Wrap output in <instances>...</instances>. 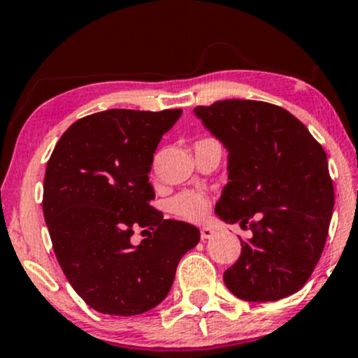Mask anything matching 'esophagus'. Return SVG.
Masks as SVG:
<instances>
[{
	"instance_id": "1",
	"label": "esophagus",
	"mask_w": 358,
	"mask_h": 358,
	"mask_svg": "<svg viewBox=\"0 0 358 358\" xmlns=\"http://www.w3.org/2000/svg\"><path fill=\"white\" fill-rule=\"evenodd\" d=\"M212 236H213V231H212L210 227H202V229H200V237H202V241L210 239Z\"/></svg>"
}]
</instances>
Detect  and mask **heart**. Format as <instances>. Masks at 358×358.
I'll return each instance as SVG.
<instances>
[{"label": "heart", "mask_w": 358, "mask_h": 358, "mask_svg": "<svg viewBox=\"0 0 358 358\" xmlns=\"http://www.w3.org/2000/svg\"><path fill=\"white\" fill-rule=\"evenodd\" d=\"M210 200L202 192H182L170 200V210L185 220L200 222L207 217Z\"/></svg>", "instance_id": "b5f03b06"}]
</instances>
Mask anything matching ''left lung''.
Here are the masks:
<instances>
[{
	"label": "left lung",
	"instance_id": "obj_1",
	"mask_svg": "<svg viewBox=\"0 0 358 358\" xmlns=\"http://www.w3.org/2000/svg\"><path fill=\"white\" fill-rule=\"evenodd\" d=\"M193 113L229 151L215 213L252 231L225 286L254 303L296 293L320 261L334 212L327 153L299 119L269 102L217 101Z\"/></svg>",
	"mask_w": 358,
	"mask_h": 358
}]
</instances>
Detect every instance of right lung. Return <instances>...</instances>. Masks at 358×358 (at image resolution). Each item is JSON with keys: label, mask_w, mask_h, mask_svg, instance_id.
Masks as SVG:
<instances>
[{"label": "right lung", "mask_w": 358, "mask_h": 358, "mask_svg": "<svg viewBox=\"0 0 358 358\" xmlns=\"http://www.w3.org/2000/svg\"><path fill=\"white\" fill-rule=\"evenodd\" d=\"M182 109H109L76 121L47 163L43 217L76 293L104 315L133 316L166 298L200 231L150 205L153 155ZM138 227L153 230L138 246Z\"/></svg>", "instance_id": "right-lung-1"}]
</instances>
